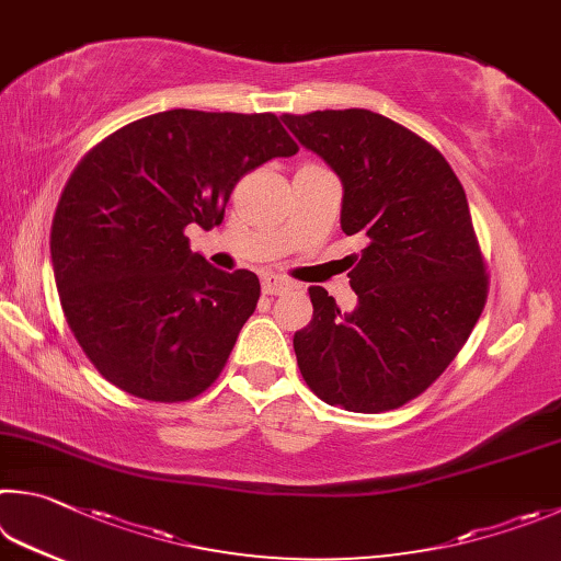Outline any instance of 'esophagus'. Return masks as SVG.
Here are the masks:
<instances>
[{"label":"esophagus","instance_id":"esophagus-1","mask_svg":"<svg viewBox=\"0 0 561 561\" xmlns=\"http://www.w3.org/2000/svg\"><path fill=\"white\" fill-rule=\"evenodd\" d=\"M261 288L265 296H280V293H286L290 288L288 280H283L280 275L275 273H263L261 275Z\"/></svg>","mask_w":561,"mask_h":561}]
</instances>
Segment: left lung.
Here are the masks:
<instances>
[{"mask_svg": "<svg viewBox=\"0 0 561 561\" xmlns=\"http://www.w3.org/2000/svg\"><path fill=\"white\" fill-rule=\"evenodd\" d=\"M280 121L340 176L342 231L367 241L347 273L355 310L310 288L312 320L293 335L300 375L330 407H404L454 362L488 298L463 186L436 147L379 113Z\"/></svg>", "mask_w": 561, "mask_h": 561, "instance_id": "1", "label": "left lung"}]
</instances>
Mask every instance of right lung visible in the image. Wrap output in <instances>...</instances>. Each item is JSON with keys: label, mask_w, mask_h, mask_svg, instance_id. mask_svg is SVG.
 <instances>
[{"label": "right lung", "mask_w": 561, "mask_h": 561, "mask_svg": "<svg viewBox=\"0 0 561 561\" xmlns=\"http://www.w3.org/2000/svg\"><path fill=\"white\" fill-rule=\"evenodd\" d=\"M296 152L273 113L176 107L83 157L56 206L51 265L68 328L111 385L186 401L219 377L261 283L214 268L184 229L219 226L243 174Z\"/></svg>", "instance_id": "right-lung-1"}]
</instances>
